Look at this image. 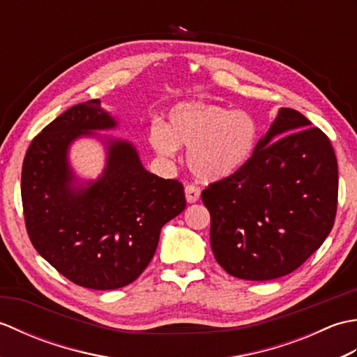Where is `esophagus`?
<instances>
[{
    "instance_id": "esophagus-1",
    "label": "esophagus",
    "mask_w": 357,
    "mask_h": 357,
    "mask_svg": "<svg viewBox=\"0 0 357 357\" xmlns=\"http://www.w3.org/2000/svg\"><path fill=\"white\" fill-rule=\"evenodd\" d=\"M184 190H185V199H187L188 204H193L201 198V188L199 187L187 184Z\"/></svg>"
}]
</instances>
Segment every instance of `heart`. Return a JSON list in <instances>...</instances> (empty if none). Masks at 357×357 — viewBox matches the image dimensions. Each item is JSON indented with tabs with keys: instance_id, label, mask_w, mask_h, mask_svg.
Instances as JSON below:
<instances>
[{
	"instance_id": "1",
	"label": "heart",
	"mask_w": 357,
	"mask_h": 357,
	"mask_svg": "<svg viewBox=\"0 0 357 357\" xmlns=\"http://www.w3.org/2000/svg\"><path fill=\"white\" fill-rule=\"evenodd\" d=\"M256 119L245 110H230L208 102H181L167 115L165 126L150 128V144L164 158L178 147L188 149L187 161L195 176L219 181L239 172L253 156Z\"/></svg>"
}]
</instances>
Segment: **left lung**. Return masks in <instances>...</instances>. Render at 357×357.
Wrapping results in <instances>:
<instances>
[{"label":"left lung","mask_w":357,"mask_h":357,"mask_svg":"<svg viewBox=\"0 0 357 357\" xmlns=\"http://www.w3.org/2000/svg\"><path fill=\"white\" fill-rule=\"evenodd\" d=\"M337 187L327 135L302 113L280 109L250 161L201 193L218 264L245 280L299 268L333 229Z\"/></svg>","instance_id":"left-lung-1"}]
</instances>
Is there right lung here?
Here are the masks:
<instances>
[{
  "instance_id": "right-lung-1",
  "label": "right lung",
  "mask_w": 357,
  "mask_h": 357,
  "mask_svg": "<svg viewBox=\"0 0 357 357\" xmlns=\"http://www.w3.org/2000/svg\"><path fill=\"white\" fill-rule=\"evenodd\" d=\"M113 127L100 100L73 105L35 136L21 172L30 242L63 276L92 290L132 284L153 257L164 224L185 208L183 184L147 172L123 139L107 141L100 178L75 187L70 144Z\"/></svg>"
}]
</instances>
